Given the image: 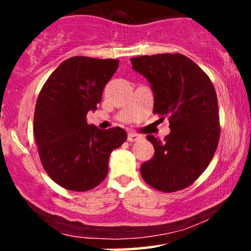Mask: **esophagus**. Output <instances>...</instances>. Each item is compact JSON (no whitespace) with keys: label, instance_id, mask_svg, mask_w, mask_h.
Returning <instances> with one entry per match:
<instances>
[{"label":"esophagus","instance_id":"34e87169","mask_svg":"<svg viewBox=\"0 0 251 251\" xmlns=\"http://www.w3.org/2000/svg\"><path fill=\"white\" fill-rule=\"evenodd\" d=\"M142 135H139V134H137V133H134V132H129L128 133V135H127V140L128 142H137V140H139V139H142Z\"/></svg>","mask_w":251,"mask_h":251}]
</instances>
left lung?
<instances>
[{"instance_id":"obj_1","label":"left lung","mask_w":251,"mask_h":251,"mask_svg":"<svg viewBox=\"0 0 251 251\" xmlns=\"http://www.w3.org/2000/svg\"><path fill=\"white\" fill-rule=\"evenodd\" d=\"M132 68L151 83L153 113L169 117L164 140L149 134L154 155L140 168L143 179L163 192L191 185L205 171L220 142L217 94L210 77L183 54L132 57Z\"/></svg>"}]
</instances>
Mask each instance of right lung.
Returning <instances> with one entry per match:
<instances>
[{
	"label": "right lung",
	"instance_id": "add662e5",
	"mask_svg": "<svg viewBox=\"0 0 251 251\" xmlns=\"http://www.w3.org/2000/svg\"><path fill=\"white\" fill-rule=\"evenodd\" d=\"M119 60L73 56L45 82L36 100L34 135L40 160L57 185L88 191L108 172V158L127 139L122 127L99 129L88 125L87 112L98 108L105 85Z\"/></svg>",
	"mask_w": 251,
	"mask_h": 251
}]
</instances>
